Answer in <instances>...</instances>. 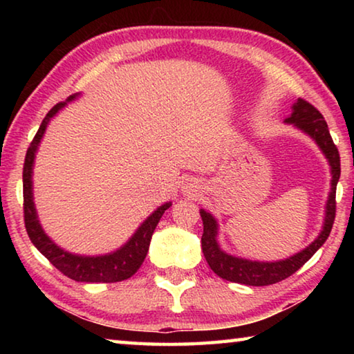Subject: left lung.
I'll return each instance as SVG.
<instances>
[{
  "mask_svg": "<svg viewBox=\"0 0 354 354\" xmlns=\"http://www.w3.org/2000/svg\"><path fill=\"white\" fill-rule=\"evenodd\" d=\"M287 123H293L304 133L309 134L317 142V145L325 153L326 159L331 165L333 181L331 192L326 203V215H325V226L320 236L309 245L308 248L299 251L298 254L289 257L286 261L278 262H256L239 259V257L230 256L220 250L217 243V221L214 220L211 214L200 211L203 218V236H201V248L205 254L209 267L212 268L214 273H217L220 278L231 283L247 284V286H270L279 283L290 274L295 273L298 268H301L314 253L319 250L331 232V227L335 218V187L340 178V156L339 149L334 145L333 137L329 134L328 124L320 111L314 107L309 101L298 98L293 104L292 115L286 120Z\"/></svg>",
  "mask_w": 354,
  "mask_h": 354,
  "instance_id": "left-lung-1",
  "label": "left lung"
}]
</instances>
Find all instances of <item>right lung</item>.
<instances>
[{
	"label": "right lung",
	"instance_id": "right-lung-1",
	"mask_svg": "<svg viewBox=\"0 0 354 354\" xmlns=\"http://www.w3.org/2000/svg\"><path fill=\"white\" fill-rule=\"evenodd\" d=\"M73 98L75 95H71V97H68V101ZM65 104H67L65 101H61V103H57L46 113L37 134L34 136L31 145H29L26 151L25 165H23V214H25L26 232L29 239H31V242L35 245V248H37L40 253L67 278L75 279L77 283H118V281L131 278L137 270H139V267L142 266V262L148 253L149 242H151V236L156 226H158L162 214L171 206V203H165V205H162L159 209H156V211L143 221L136 234L131 237V241L112 254L97 257L75 256L59 248L55 242H51L44 232V230L40 227L37 214H35L32 203L31 176L34 156L35 151H37L41 136L45 133L46 124L51 120V117Z\"/></svg>",
	"mask_w": 354,
	"mask_h": 354
}]
</instances>
